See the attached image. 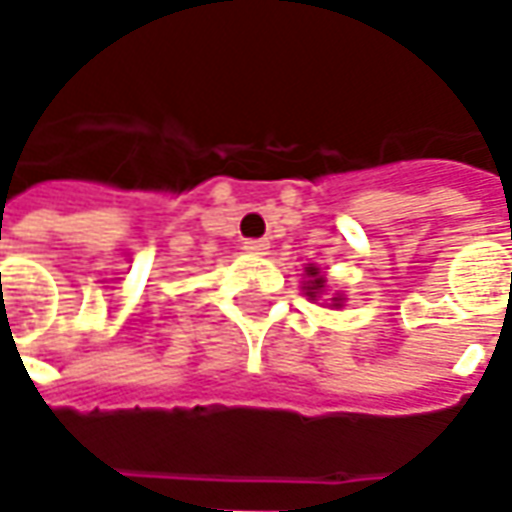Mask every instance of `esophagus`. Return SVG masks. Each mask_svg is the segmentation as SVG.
<instances>
[{
  "label": "esophagus",
  "instance_id": "esophagus-1",
  "mask_svg": "<svg viewBox=\"0 0 512 512\" xmlns=\"http://www.w3.org/2000/svg\"><path fill=\"white\" fill-rule=\"evenodd\" d=\"M243 249H246V252H252V255H266V252H269V240L266 238L243 240Z\"/></svg>",
  "mask_w": 512,
  "mask_h": 512
}]
</instances>
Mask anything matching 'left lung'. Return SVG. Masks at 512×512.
<instances>
[{
  "label": "left lung",
  "mask_w": 512,
  "mask_h": 512,
  "mask_svg": "<svg viewBox=\"0 0 512 512\" xmlns=\"http://www.w3.org/2000/svg\"><path fill=\"white\" fill-rule=\"evenodd\" d=\"M306 274H309L311 280L306 283V286H303V289H306V294H309L311 300H314V297L323 291V286H326V277L320 274V269H317V266H309V269H306ZM334 306H340V297H334Z\"/></svg>",
  "instance_id": "left-lung-1"
}]
</instances>
